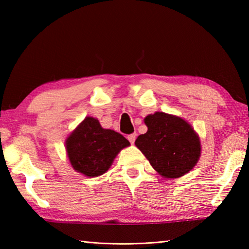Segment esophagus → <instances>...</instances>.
Instances as JSON below:
<instances>
[{"mask_svg": "<svg viewBox=\"0 0 249 249\" xmlns=\"http://www.w3.org/2000/svg\"><path fill=\"white\" fill-rule=\"evenodd\" d=\"M127 139L129 140V142L131 144H134L135 143V140H136V134H131V135H129L128 137H127Z\"/></svg>", "mask_w": 249, "mask_h": 249, "instance_id": "obj_1", "label": "esophagus"}]
</instances>
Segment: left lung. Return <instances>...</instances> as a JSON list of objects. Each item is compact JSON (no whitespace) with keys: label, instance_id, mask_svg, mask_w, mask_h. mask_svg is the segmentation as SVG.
<instances>
[{"label":"left lung","instance_id":"obj_1","mask_svg":"<svg viewBox=\"0 0 249 249\" xmlns=\"http://www.w3.org/2000/svg\"><path fill=\"white\" fill-rule=\"evenodd\" d=\"M147 131L135 144L151 166L163 178H177L188 173L198 162L201 144L192 125L177 115L165 112L144 119Z\"/></svg>","mask_w":249,"mask_h":249}]
</instances>
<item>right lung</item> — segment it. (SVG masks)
Here are the masks:
<instances>
[{
    "label": "right lung",
    "instance_id": "obj_1",
    "mask_svg": "<svg viewBox=\"0 0 249 249\" xmlns=\"http://www.w3.org/2000/svg\"><path fill=\"white\" fill-rule=\"evenodd\" d=\"M129 144L125 137L103 128L92 116H87L65 141L71 167L88 178L108 171L119 152Z\"/></svg>",
    "mask_w": 249,
    "mask_h": 249
}]
</instances>
